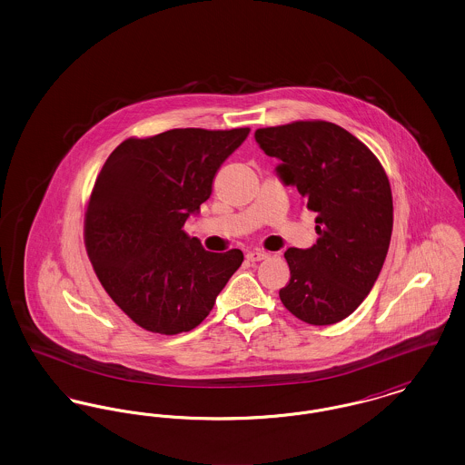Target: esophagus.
I'll return each mask as SVG.
<instances>
[{"label": "esophagus", "instance_id": "esophagus-1", "mask_svg": "<svg viewBox=\"0 0 465 465\" xmlns=\"http://www.w3.org/2000/svg\"><path fill=\"white\" fill-rule=\"evenodd\" d=\"M245 258H247V262L254 263V262H262V260H266V258H268V252L262 251V249H254V251H249Z\"/></svg>", "mask_w": 465, "mask_h": 465}]
</instances>
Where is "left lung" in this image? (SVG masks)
<instances>
[{"label": "left lung", "mask_w": 465, "mask_h": 465, "mask_svg": "<svg viewBox=\"0 0 465 465\" xmlns=\"http://www.w3.org/2000/svg\"><path fill=\"white\" fill-rule=\"evenodd\" d=\"M277 176L317 213V243L284 252V307L313 326L343 321L375 286L394 222L389 177L371 150L331 122H292L254 133Z\"/></svg>", "instance_id": "left-lung-1"}]
</instances>
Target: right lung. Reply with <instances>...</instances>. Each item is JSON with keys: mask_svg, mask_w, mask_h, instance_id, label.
<instances>
[{"mask_svg": "<svg viewBox=\"0 0 465 465\" xmlns=\"http://www.w3.org/2000/svg\"><path fill=\"white\" fill-rule=\"evenodd\" d=\"M249 131L131 137L103 165L85 213V247L103 288L137 326L192 331L242 265L241 249L209 252L183 226L199 214L218 169Z\"/></svg>", "mask_w": 465, "mask_h": 465, "instance_id": "add662e5", "label": "right lung"}]
</instances>
